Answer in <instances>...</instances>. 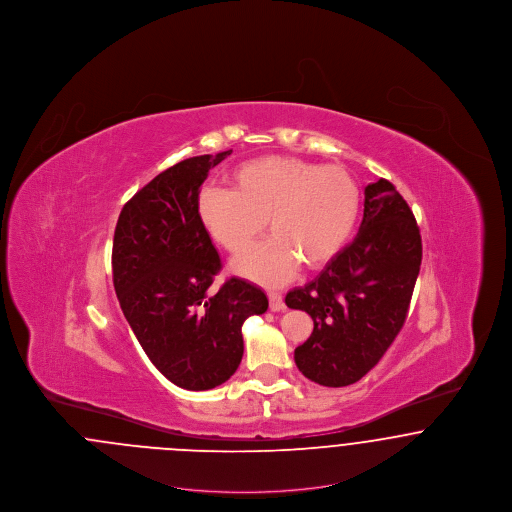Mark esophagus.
I'll return each mask as SVG.
<instances>
[{
	"instance_id": "34e87169",
	"label": "esophagus",
	"mask_w": 512,
	"mask_h": 512,
	"mask_svg": "<svg viewBox=\"0 0 512 512\" xmlns=\"http://www.w3.org/2000/svg\"><path fill=\"white\" fill-rule=\"evenodd\" d=\"M268 307H270V311H274V313L284 311V309H286L284 297H282L280 293L268 292Z\"/></svg>"
}]
</instances>
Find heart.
<instances>
[{
	"label": "heart",
	"instance_id": "1",
	"mask_svg": "<svg viewBox=\"0 0 512 512\" xmlns=\"http://www.w3.org/2000/svg\"><path fill=\"white\" fill-rule=\"evenodd\" d=\"M230 190L205 188L195 213L203 230L230 255H242L261 236L268 242L234 263L265 286L288 282L299 265L320 270L349 242L361 211L355 178L341 167L270 155L247 161L228 176Z\"/></svg>",
	"mask_w": 512,
	"mask_h": 512
}]
</instances>
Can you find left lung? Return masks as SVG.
Listing matches in <instances>:
<instances>
[{
  "instance_id": "8db88e82",
  "label": "left lung",
  "mask_w": 512,
  "mask_h": 512,
  "mask_svg": "<svg viewBox=\"0 0 512 512\" xmlns=\"http://www.w3.org/2000/svg\"><path fill=\"white\" fill-rule=\"evenodd\" d=\"M422 263V240L411 207L380 178L365 188L359 234L313 282L286 295L311 315L309 340L295 347V365L328 388L359 382L378 365L405 324Z\"/></svg>"
}]
</instances>
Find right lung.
<instances>
[{
    "instance_id": "right-lung-1",
    "label": "right lung",
    "mask_w": 512,
    "mask_h": 512,
    "mask_svg": "<svg viewBox=\"0 0 512 512\" xmlns=\"http://www.w3.org/2000/svg\"><path fill=\"white\" fill-rule=\"evenodd\" d=\"M232 149L184 159L157 174L122 207L113 238V284L149 361L178 388L224 384L242 363V324L268 309L265 292L230 278L211 284L220 257L197 220L209 169Z\"/></svg>"
}]
</instances>
